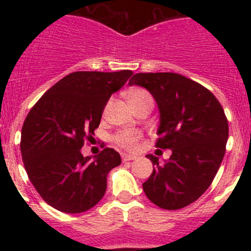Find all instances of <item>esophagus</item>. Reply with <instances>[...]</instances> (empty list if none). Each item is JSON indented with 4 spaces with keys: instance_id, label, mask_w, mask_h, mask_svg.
Returning <instances> with one entry per match:
<instances>
[{
    "instance_id": "34e87169",
    "label": "esophagus",
    "mask_w": 251,
    "mask_h": 251,
    "mask_svg": "<svg viewBox=\"0 0 251 251\" xmlns=\"http://www.w3.org/2000/svg\"><path fill=\"white\" fill-rule=\"evenodd\" d=\"M136 156H132V154H127V153H122V159L124 162L126 161H133V159H136Z\"/></svg>"
}]
</instances>
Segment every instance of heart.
Returning <instances> with one entry per match:
<instances>
[{
  "mask_svg": "<svg viewBox=\"0 0 251 251\" xmlns=\"http://www.w3.org/2000/svg\"><path fill=\"white\" fill-rule=\"evenodd\" d=\"M127 99L130 105L137 104L139 101H143L146 99H152L151 95L146 92L145 89H133L128 93ZM139 139V133L134 130H122L115 136V142L122 147L127 148V150H133L136 147L137 141Z\"/></svg>",
  "mask_w": 251,
  "mask_h": 251,
  "instance_id": "1",
  "label": "heart"
}]
</instances>
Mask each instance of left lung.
Listing matches in <instances>:
<instances>
[{
	"mask_svg": "<svg viewBox=\"0 0 251 251\" xmlns=\"http://www.w3.org/2000/svg\"><path fill=\"white\" fill-rule=\"evenodd\" d=\"M128 84L152 94L159 110L156 147L172 152L163 165L146 156L154 167L143 191L161 208L185 207L210 187L223 162L229 138L223 106L205 86L175 73H138Z\"/></svg>",
	"mask_w": 251,
	"mask_h": 251,
	"instance_id": "obj_1",
	"label": "left lung"
}]
</instances>
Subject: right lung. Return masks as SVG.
I'll return each mask as SVG.
<instances>
[{
    "label": "right lung",
    "instance_id": "obj_1",
    "mask_svg": "<svg viewBox=\"0 0 251 251\" xmlns=\"http://www.w3.org/2000/svg\"><path fill=\"white\" fill-rule=\"evenodd\" d=\"M132 75L130 70L72 73L28 112L20 145L24 166L40 196L59 211L80 214L103 199L106 176L121 165V156L104 148L92 159L80 150L99 127L110 95Z\"/></svg>",
    "mask_w": 251,
    "mask_h": 251
}]
</instances>
